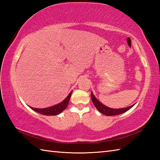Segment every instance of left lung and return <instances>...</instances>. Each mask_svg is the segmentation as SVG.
I'll use <instances>...</instances> for the list:
<instances>
[{
    "label": "left lung",
    "instance_id": "1",
    "mask_svg": "<svg viewBox=\"0 0 160 160\" xmlns=\"http://www.w3.org/2000/svg\"><path fill=\"white\" fill-rule=\"evenodd\" d=\"M91 100H92L94 106L96 107V108L98 110V111L105 115H107V116L118 115H120L122 113H124L126 111H128L135 105V104H132L130 107H128L126 108H112L105 106V105H104L103 104H102L98 100L96 97H95V96L92 92H91Z\"/></svg>",
    "mask_w": 160,
    "mask_h": 160
}]
</instances>
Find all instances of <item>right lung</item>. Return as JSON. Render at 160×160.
<instances>
[{
  "label": "right lung",
  "mask_w": 160,
  "mask_h": 160,
  "mask_svg": "<svg viewBox=\"0 0 160 160\" xmlns=\"http://www.w3.org/2000/svg\"><path fill=\"white\" fill-rule=\"evenodd\" d=\"M71 93H72V91H71L70 93L68 95L67 97L63 101L61 102H60L59 104L54 105V106H52V107H49L44 108H33L31 107H29L33 111H36L37 113H39L42 115H58L62 113V112L67 108L71 98Z\"/></svg>",
  "instance_id": "right-lung-1"
}]
</instances>
